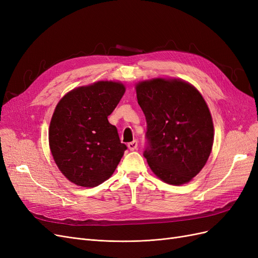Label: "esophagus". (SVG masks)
<instances>
[{
    "label": "esophagus",
    "instance_id": "obj_1",
    "mask_svg": "<svg viewBox=\"0 0 258 258\" xmlns=\"http://www.w3.org/2000/svg\"><path fill=\"white\" fill-rule=\"evenodd\" d=\"M128 147H129L130 151L137 150V147H138V141H137V140H134V141H132V142L128 143Z\"/></svg>",
    "mask_w": 258,
    "mask_h": 258
}]
</instances>
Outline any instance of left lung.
<instances>
[{
	"label": "left lung",
	"instance_id": "left-lung-1",
	"mask_svg": "<svg viewBox=\"0 0 258 258\" xmlns=\"http://www.w3.org/2000/svg\"><path fill=\"white\" fill-rule=\"evenodd\" d=\"M146 119L148 166L163 182L182 185L205 167L213 145V121L199 91L182 81L156 79L137 85Z\"/></svg>",
	"mask_w": 258,
	"mask_h": 258
}]
</instances>
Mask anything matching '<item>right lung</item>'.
<instances>
[{"label":"right lung","instance_id":"1","mask_svg":"<svg viewBox=\"0 0 258 258\" xmlns=\"http://www.w3.org/2000/svg\"><path fill=\"white\" fill-rule=\"evenodd\" d=\"M124 93V86L98 82L70 91L60 100L49 126L54 162L72 183L95 187L110 177L127 146L107 120Z\"/></svg>","mask_w":258,"mask_h":258}]
</instances>
